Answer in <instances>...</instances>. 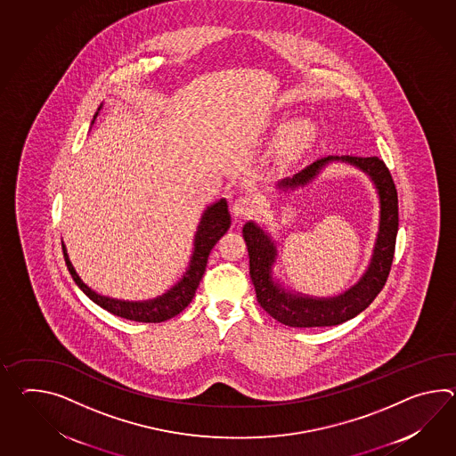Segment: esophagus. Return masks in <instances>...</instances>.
<instances>
[{
  "instance_id": "esophagus-1",
  "label": "esophagus",
  "mask_w": 456,
  "mask_h": 456,
  "mask_svg": "<svg viewBox=\"0 0 456 456\" xmlns=\"http://www.w3.org/2000/svg\"><path fill=\"white\" fill-rule=\"evenodd\" d=\"M256 208H258V204H256L255 198L243 196V198H239V200L233 201L232 214L235 217H239V219H247V217H250L252 214H255Z\"/></svg>"
}]
</instances>
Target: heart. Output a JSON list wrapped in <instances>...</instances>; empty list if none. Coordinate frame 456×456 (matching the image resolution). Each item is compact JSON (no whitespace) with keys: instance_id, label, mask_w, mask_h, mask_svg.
Returning a JSON list of instances; mask_svg holds the SVG:
<instances>
[{"instance_id":"1","label":"heart","mask_w":456,"mask_h":456,"mask_svg":"<svg viewBox=\"0 0 456 456\" xmlns=\"http://www.w3.org/2000/svg\"><path fill=\"white\" fill-rule=\"evenodd\" d=\"M315 137H317V127L314 122L301 119L289 124L274 143V160L281 165L297 162L304 153L313 147Z\"/></svg>"}]
</instances>
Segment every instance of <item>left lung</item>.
<instances>
[{
	"label": "left lung",
	"instance_id": "8db88e82",
	"mask_svg": "<svg viewBox=\"0 0 456 456\" xmlns=\"http://www.w3.org/2000/svg\"><path fill=\"white\" fill-rule=\"evenodd\" d=\"M335 160L350 163L366 173L375 183L381 204L379 232L376 237L371 262L360 281L350 289L335 297H311L305 294L284 291V288L274 283L272 278V266L276 258L273 240L256 224L247 223L243 225V239L250 258V278L255 286L256 301L278 322L289 327H329L354 319V315L360 314L375 301L391 272L399 225V208L393 176L381 159L350 155L325 157L296 173L293 178L278 183V188L286 191L305 186L314 180L327 163Z\"/></svg>",
	"mask_w": 456,
	"mask_h": 456
}]
</instances>
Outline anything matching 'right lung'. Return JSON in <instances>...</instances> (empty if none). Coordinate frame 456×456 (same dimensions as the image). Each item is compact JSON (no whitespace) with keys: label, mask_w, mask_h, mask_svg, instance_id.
<instances>
[{"label":"right lung","mask_w":456,"mask_h":456,"mask_svg":"<svg viewBox=\"0 0 456 456\" xmlns=\"http://www.w3.org/2000/svg\"><path fill=\"white\" fill-rule=\"evenodd\" d=\"M100 110H102V106L98 108V111ZM96 116H98V112L94 114V118ZM229 227H231V214L227 209L225 200L208 206V209L204 211L203 217H201V223L198 225L196 235H194V250H192L191 260H190V266H188L186 273L178 283L173 286L170 291H167L155 299H149V301H121V299H112V297L93 291L92 288H88L81 281L80 276L75 272L63 243H61V250H63V258H65V264H67L73 281L78 284L81 291L86 294L93 303L102 305V309H106L108 313L118 315V317H124V319L135 321V322H149V324L153 322L155 324V322H163V321H168L175 315L180 314L183 309L191 303L194 293H196L204 272H206L208 256L217 240L229 231Z\"/></svg>","instance_id":"obj_1"}]
</instances>
